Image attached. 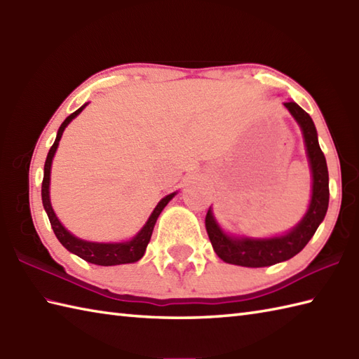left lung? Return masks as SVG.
<instances>
[{
  "instance_id": "8db88e82",
  "label": "left lung",
  "mask_w": 359,
  "mask_h": 359,
  "mask_svg": "<svg viewBox=\"0 0 359 359\" xmlns=\"http://www.w3.org/2000/svg\"><path fill=\"white\" fill-rule=\"evenodd\" d=\"M284 106L297 121V125L301 126L304 142H306L311 177H313L309 210L301 222L287 234L255 239L234 238V236L225 234L220 230L210 208L207 217H205V226H207L208 238L216 255L226 264L257 269V266H269L284 262L287 259L296 256L313 238L319 224L325 217L327 208H329V170H327L324 152L319 148L313 120L294 102H287Z\"/></svg>"
}]
</instances>
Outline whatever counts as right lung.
Returning a JSON list of instances; mask_svg holds the SVG:
<instances>
[{
    "label": "right lung",
    "instance_id": "right-lung-1",
    "mask_svg": "<svg viewBox=\"0 0 359 359\" xmlns=\"http://www.w3.org/2000/svg\"><path fill=\"white\" fill-rule=\"evenodd\" d=\"M86 104H83L81 108H79L75 112H72L69 117H67L62 126H60L58 133H57V139L53 142L50 147L48 157H46V163H44V175H43V185H41V199H43V207L48 212L49 222L52 225V230L55 233L57 239L60 243L69 250L71 253L77 255L79 257L85 259L86 262L95 264V265H103V266H109V265H120V264H131L137 262L139 259L143 257L144 250H147L152 230H154V225L157 222V217L160 216V212L166 207V203L170 202L175 193H171L165 196L162 201L157 203V207L154 211L151 212V216L148 219V222L143 225L142 230L137 233L131 241L126 242H118V243H98V242H89V241H83L75 238L74 234L69 231L60 222L58 217L55 216V212L52 210L50 205V197H49V184H50V166H52V158L55 156V151L58 148V142L62 139L65 128L71 123V121L79 116V114L85 109Z\"/></svg>",
    "mask_w": 359,
    "mask_h": 359
}]
</instances>
